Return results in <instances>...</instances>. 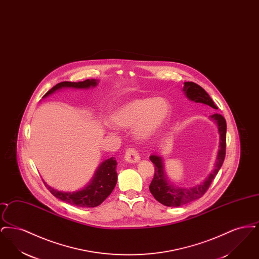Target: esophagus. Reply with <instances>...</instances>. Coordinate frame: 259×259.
I'll use <instances>...</instances> for the list:
<instances>
[{
	"label": "esophagus",
	"mask_w": 259,
	"mask_h": 259,
	"mask_svg": "<svg viewBox=\"0 0 259 259\" xmlns=\"http://www.w3.org/2000/svg\"><path fill=\"white\" fill-rule=\"evenodd\" d=\"M125 160L129 163H138L140 161V155L134 148H129L125 152Z\"/></svg>",
	"instance_id": "1"
}]
</instances>
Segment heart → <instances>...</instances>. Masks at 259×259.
Segmentation results:
<instances>
[{
  "label": "heart",
  "mask_w": 259,
  "mask_h": 259,
  "mask_svg": "<svg viewBox=\"0 0 259 259\" xmlns=\"http://www.w3.org/2000/svg\"><path fill=\"white\" fill-rule=\"evenodd\" d=\"M172 106L165 97H140L115 108L108 117L109 122L119 129L133 127L137 141L146 142L157 135L168 122Z\"/></svg>",
  "instance_id": "b5f03b06"
}]
</instances>
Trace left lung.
<instances>
[{"mask_svg":"<svg viewBox=\"0 0 259 259\" xmlns=\"http://www.w3.org/2000/svg\"><path fill=\"white\" fill-rule=\"evenodd\" d=\"M183 91L185 92V96L189 101L207 105L214 110H218V107L214 105L209 94L196 83L189 81L185 82ZM209 118L218 126V131L220 134V148L218 151L214 168L203 183L191 187L176 186L172 183H170L166 175L162 157L156 154L149 156V159L154 164L155 169L154 178L149 185V190L153 197L164 206L180 207L202 197L208 190L212 180L215 178L220 169L222 168L225 158L226 148V121L220 113H213L209 116Z\"/></svg>","mask_w":259,"mask_h":259,"instance_id":"1","label":"left lung"}]
</instances>
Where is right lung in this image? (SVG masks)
Returning a JSON list of instances; mask_svg holds the SVG:
<instances>
[{"instance_id":"add662e5","label":"right lung","mask_w":259,"mask_h":259,"mask_svg":"<svg viewBox=\"0 0 259 259\" xmlns=\"http://www.w3.org/2000/svg\"><path fill=\"white\" fill-rule=\"evenodd\" d=\"M98 79H87L79 82L63 81L55 87H52L50 91L44 96L49 97L54 92L61 90L64 88H74V89H88L90 87H96L98 85ZM116 160L111 157L102 162L94 172L93 178L83 188L76 191H60L50 185L45 181V185L54 196L61 201L74 205L76 207L83 208H94L102 204L107 197L111 194L117 182V172H116Z\"/></svg>"}]
</instances>
